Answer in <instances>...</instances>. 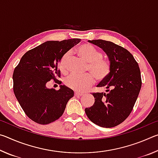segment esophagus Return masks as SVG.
<instances>
[{
	"mask_svg": "<svg viewBox=\"0 0 158 158\" xmlns=\"http://www.w3.org/2000/svg\"><path fill=\"white\" fill-rule=\"evenodd\" d=\"M84 95V93H77V92L74 93V95L77 96V97H81V96H83Z\"/></svg>",
	"mask_w": 158,
	"mask_h": 158,
	"instance_id": "obj_1",
	"label": "esophagus"
}]
</instances>
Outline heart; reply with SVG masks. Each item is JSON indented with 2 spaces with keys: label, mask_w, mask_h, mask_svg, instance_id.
Wrapping results in <instances>:
<instances>
[{
  "label": "heart",
  "mask_w": 158,
  "mask_h": 158,
  "mask_svg": "<svg viewBox=\"0 0 158 158\" xmlns=\"http://www.w3.org/2000/svg\"><path fill=\"white\" fill-rule=\"evenodd\" d=\"M78 55L88 62L86 70L90 73L84 75L71 74L65 80V84L69 89L76 91H85L94 84L95 79L98 81H104L111 72V65L105 58H102V53L89 44H83L77 48ZM69 53L63 55L59 61L58 68L62 73L68 71Z\"/></svg>",
  "instance_id": "1"
}]
</instances>
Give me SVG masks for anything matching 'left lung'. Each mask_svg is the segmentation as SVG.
<instances>
[{"label":"left lung","instance_id":"1","mask_svg":"<svg viewBox=\"0 0 158 158\" xmlns=\"http://www.w3.org/2000/svg\"><path fill=\"white\" fill-rule=\"evenodd\" d=\"M89 42L106 53L110 61L109 76L97 87H105L106 93H93L95 103L85 112L95 124L113 127L129 116L141 87L140 69L130 52L114 42L94 40Z\"/></svg>","mask_w":158,"mask_h":158}]
</instances>
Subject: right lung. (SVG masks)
Masks as SVG:
<instances>
[{
	"label": "right lung",
	"mask_w": 158,
	"mask_h": 158,
	"mask_svg": "<svg viewBox=\"0 0 158 158\" xmlns=\"http://www.w3.org/2000/svg\"><path fill=\"white\" fill-rule=\"evenodd\" d=\"M79 42L78 38L45 42L28 51L15 68L12 76L15 95L26 116L37 123L47 125L56 121L74 96L73 90L65 85L56 90L48 89L47 84L52 79L58 81L60 59Z\"/></svg>",
	"instance_id": "1"
}]
</instances>
